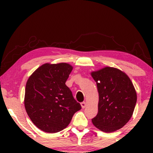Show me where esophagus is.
Instances as JSON below:
<instances>
[{"instance_id":"esophagus-1","label":"esophagus","mask_w":153,"mask_h":153,"mask_svg":"<svg viewBox=\"0 0 153 153\" xmlns=\"http://www.w3.org/2000/svg\"><path fill=\"white\" fill-rule=\"evenodd\" d=\"M81 107H82L83 108H84L85 106H86V103H85V102H83L81 103Z\"/></svg>"}]
</instances>
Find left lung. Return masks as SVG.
I'll use <instances>...</instances> for the list:
<instances>
[{"mask_svg":"<svg viewBox=\"0 0 153 153\" xmlns=\"http://www.w3.org/2000/svg\"><path fill=\"white\" fill-rule=\"evenodd\" d=\"M99 93L98 113L92 123L104 132L122 128L132 116L137 93L129 76L117 68L106 67L91 72Z\"/></svg>","mask_w":153,"mask_h":153,"instance_id":"left-lung-1","label":"left lung"}]
</instances>
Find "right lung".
<instances>
[{
    "label": "right lung",
    "instance_id": "obj_1",
    "mask_svg": "<svg viewBox=\"0 0 153 153\" xmlns=\"http://www.w3.org/2000/svg\"><path fill=\"white\" fill-rule=\"evenodd\" d=\"M72 68L65 62L45 63L27 81L25 108L35 126L45 132L56 133L66 128L73 115L81 108L65 85Z\"/></svg>",
    "mask_w": 153,
    "mask_h": 153
}]
</instances>
